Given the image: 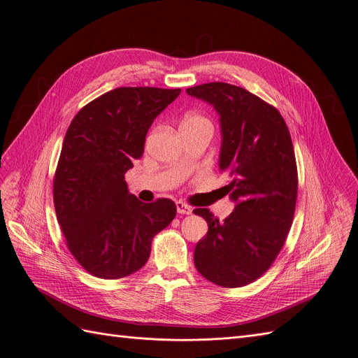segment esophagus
Here are the masks:
<instances>
[{"label": "esophagus", "mask_w": 358, "mask_h": 358, "mask_svg": "<svg viewBox=\"0 0 358 358\" xmlns=\"http://www.w3.org/2000/svg\"><path fill=\"white\" fill-rule=\"evenodd\" d=\"M176 209H178V213L182 214V215H191V214H192V208L189 206V205H186V203L182 202V201L176 202Z\"/></svg>", "instance_id": "esophagus-1"}]
</instances>
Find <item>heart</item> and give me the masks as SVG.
Listing matches in <instances>:
<instances>
[{
    "label": "heart",
    "instance_id": "heart-1",
    "mask_svg": "<svg viewBox=\"0 0 358 358\" xmlns=\"http://www.w3.org/2000/svg\"><path fill=\"white\" fill-rule=\"evenodd\" d=\"M183 124H209L211 125V122H209L203 115L201 114H189L185 117L183 120ZM182 124V125H183Z\"/></svg>",
    "mask_w": 358,
    "mask_h": 358
}]
</instances>
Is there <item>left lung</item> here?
Instances as JSON below:
<instances>
[{
    "instance_id": "1",
    "label": "left lung",
    "mask_w": 358,
    "mask_h": 358,
    "mask_svg": "<svg viewBox=\"0 0 358 358\" xmlns=\"http://www.w3.org/2000/svg\"><path fill=\"white\" fill-rule=\"evenodd\" d=\"M186 92L213 103L221 117L220 172L231 178L225 189L237 202L224 221L208 208L194 211L208 222L195 267L218 286L241 287L270 268L293 222L298 167L290 133L273 105L244 88L209 82Z\"/></svg>"
}]
</instances>
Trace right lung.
<instances>
[{"mask_svg":"<svg viewBox=\"0 0 358 358\" xmlns=\"http://www.w3.org/2000/svg\"><path fill=\"white\" fill-rule=\"evenodd\" d=\"M180 90L122 87L80 108L63 140L53 179V202L66 245L99 279L140 270L152 240L176 217L172 199L143 203L124 175L144 153L153 120Z\"/></svg>","mask_w":358,"mask_h":358,"instance_id":"obj_1","label":"right lung"}]
</instances>
